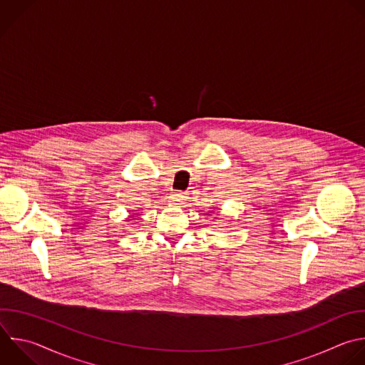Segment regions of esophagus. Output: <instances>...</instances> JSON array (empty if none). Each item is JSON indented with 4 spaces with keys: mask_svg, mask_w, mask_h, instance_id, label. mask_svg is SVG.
<instances>
[{
    "mask_svg": "<svg viewBox=\"0 0 365 365\" xmlns=\"http://www.w3.org/2000/svg\"><path fill=\"white\" fill-rule=\"evenodd\" d=\"M185 197H186V196H185L182 192H175V193L170 196V202H173V203H182L183 200H186Z\"/></svg>",
    "mask_w": 365,
    "mask_h": 365,
    "instance_id": "1",
    "label": "esophagus"
}]
</instances>
